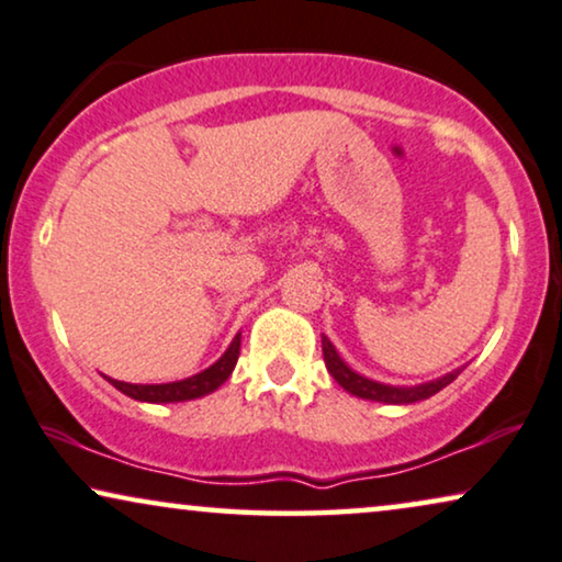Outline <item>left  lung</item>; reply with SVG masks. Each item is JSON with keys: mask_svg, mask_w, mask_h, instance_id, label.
I'll return each instance as SVG.
<instances>
[{"mask_svg": "<svg viewBox=\"0 0 562 562\" xmlns=\"http://www.w3.org/2000/svg\"><path fill=\"white\" fill-rule=\"evenodd\" d=\"M321 347H324L326 370L331 372V378L344 387V391L357 395V398H368V401H378V403H393V406H403V403H416V401L429 398V395L439 393L442 387L450 385L452 380L460 375V370H454V372H450V375L431 380V383H422V385H414V387H393V385H383V383H375V380L362 378L359 372L351 370L349 364L339 357V351L334 349V344L326 339V336H321Z\"/></svg>", "mask_w": 562, "mask_h": 562, "instance_id": "left-lung-1", "label": "left lung"}]
</instances>
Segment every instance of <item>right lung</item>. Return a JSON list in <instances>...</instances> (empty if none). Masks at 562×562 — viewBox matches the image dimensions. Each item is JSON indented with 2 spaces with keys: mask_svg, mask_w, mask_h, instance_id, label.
<instances>
[{
  "mask_svg": "<svg viewBox=\"0 0 562 562\" xmlns=\"http://www.w3.org/2000/svg\"><path fill=\"white\" fill-rule=\"evenodd\" d=\"M238 351H241V334L231 341V347L226 349L218 362L211 364V368L198 372V375L177 380V383H161V385H133V383H120V380L108 378V383L117 387L120 393H125L133 401H144V403H179V401H192L200 398V395L213 393L215 387H221L226 383L231 372H234L236 362H238Z\"/></svg>",
  "mask_w": 562,
  "mask_h": 562,
  "instance_id": "1",
  "label": "right lung"
}]
</instances>
